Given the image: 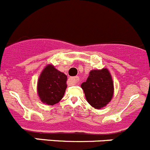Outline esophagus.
<instances>
[{
  "instance_id": "obj_1",
  "label": "esophagus",
  "mask_w": 150,
  "mask_h": 150,
  "mask_svg": "<svg viewBox=\"0 0 150 150\" xmlns=\"http://www.w3.org/2000/svg\"><path fill=\"white\" fill-rule=\"evenodd\" d=\"M69 81L70 82L72 83H78L80 82V79L78 78V76H75V77H72V78H69Z\"/></svg>"
}]
</instances>
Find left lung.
Masks as SVG:
<instances>
[{
  "instance_id": "8db88e82",
  "label": "left lung",
  "mask_w": 150,
  "mask_h": 150,
  "mask_svg": "<svg viewBox=\"0 0 150 150\" xmlns=\"http://www.w3.org/2000/svg\"><path fill=\"white\" fill-rule=\"evenodd\" d=\"M87 102L96 109L105 107L114 96V81L109 70L93 69L86 82L81 85Z\"/></svg>"
}]
</instances>
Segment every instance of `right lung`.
I'll list each match as a JSON object with an SVG mask.
<instances>
[{"instance_id": "1", "label": "right lung", "mask_w": 150, "mask_h": 150, "mask_svg": "<svg viewBox=\"0 0 150 150\" xmlns=\"http://www.w3.org/2000/svg\"><path fill=\"white\" fill-rule=\"evenodd\" d=\"M67 76L48 64L42 71L37 81V93L42 102L48 105L58 103L65 93Z\"/></svg>"}]
</instances>
